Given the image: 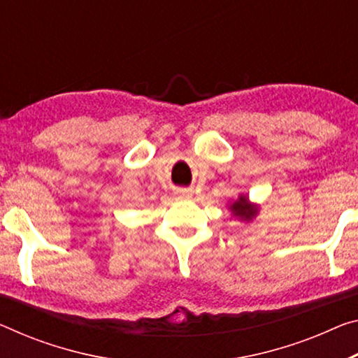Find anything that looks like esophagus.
<instances>
[{"instance_id": "esophagus-1", "label": "esophagus", "mask_w": 358, "mask_h": 358, "mask_svg": "<svg viewBox=\"0 0 358 358\" xmlns=\"http://www.w3.org/2000/svg\"><path fill=\"white\" fill-rule=\"evenodd\" d=\"M179 195L182 196V198H189V196H192V190H189V189H182V190H179Z\"/></svg>"}]
</instances>
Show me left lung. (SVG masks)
I'll return each instance as SVG.
<instances>
[{"instance_id": "left-lung-1", "label": "left lung", "mask_w": 358, "mask_h": 358, "mask_svg": "<svg viewBox=\"0 0 358 358\" xmlns=\"http://www.w3.org/2000/svg\"><path fill=\"white\" fill-rule=\"evenodd\" d=\"M230 208H232L235 216H240L241 219H251L256 214V210H252L245 196H240V200L235 201Z\"/></svg>"}]
</instances>
